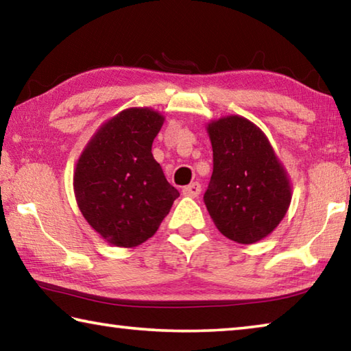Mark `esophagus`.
I'll list each match as a JSON object with an SVG mask.
<instances>
[{
    "instance_id": "esophagus-1",
    "label": "esophagus",
    "mask_w": 351,
    "mask_h": 351,
    "mask_svg": "<svg viewBox=\"0 0 351 351\" xmlns=\"http://www.w3.org/2000/svg\"><path fill=\"white\" fill-rule=\"evenodd\" d=\"M182 193L186 195V197H198V195L201 193V184L199 182H192L189 184V186H186L182 189Z\"/></svg>"
}]
</instances>
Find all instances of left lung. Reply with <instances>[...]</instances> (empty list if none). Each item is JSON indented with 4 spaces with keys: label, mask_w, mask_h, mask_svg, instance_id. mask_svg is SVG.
Listing matches in <instances>:
<instances>
[{
    "label": "left lung",
    "mask_w": 351,
    "mask_h": 351,
    "mask_svg": "<svg viewBox=\"0 0 351 351\" xmlns=\"http://www.w3.org/2000/svg\"><path fill=\"white\" fill-rule=\"evenodd\" d=\"M213 171L204 204L217 229L241 245L257 243L282 221L291 184L265 133L247 119L228 116L207 125Z\"/></svg>",
    "instance_id": "left-lung-1"
}]
</instances>
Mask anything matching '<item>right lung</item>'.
Listing matches in <instances>:
<instances>
[{
    "label": "right lung",
    "mask_w": 351,
    "mask_h": 351,
    "mask_svg": "<svg viewBox=\"0 0 351 351\" xmlns=\"http://www.w3.org/2000/svg\"><path fill=\"white\" fill-rule=\"evenodd\" d=\"M162 123L164 116L152 108L123 110L97 130L77 161V204L112 246L147 241L180 197L152 154Z\"/></svg>",
    "instance_id": "1"
}]
</instances>
